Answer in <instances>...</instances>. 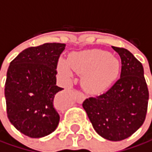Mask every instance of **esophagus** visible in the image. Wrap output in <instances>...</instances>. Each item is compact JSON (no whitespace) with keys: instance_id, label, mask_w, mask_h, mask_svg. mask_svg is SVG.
<instances>
[{"instance_id":"esophagus-1","label":"esophagus","mask_w":152,"mask_h":152,"mask_svg":"<svg viewBox=\"0 0 152 152\" xmlns=\"http://www.w3.org/2000/svg\"><path fill=\"white\" fill-rule=\"evenodd\" d=\"M85 99H86V95H85L82 92L77 91V103L81 104V103H83V101H84Z\"/></svg>"}]
</instances>
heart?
Returning a JSON list of instances; mask_svg holds the SVG:
<instances>
[{
    "instance_id": "heart-1",
    "label": "heart",
    "mask_w": 152,
    "mask_h": 152,
    "mask_svg": "<svg viewBox=\"0 0 152 152\" xmlns=\"http://www.w3.org/2000/svg\"><path fill=\"white\" fill-rule=\"evenodd\" d=\"M70 67L83 75V86L89 92H99L105 89L119 73L118 60L106 51L92 49L70 55L68 63L60 60L59 71L70 77Z\"/></svg>"
}]
</instances>
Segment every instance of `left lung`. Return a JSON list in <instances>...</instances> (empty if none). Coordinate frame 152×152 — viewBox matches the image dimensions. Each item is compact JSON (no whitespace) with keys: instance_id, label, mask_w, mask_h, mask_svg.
I'll use <instances>...</instances> for the list:
<instances>
[{"instance_id":"obj_1","label":"left lung","mask_w":152,"mask_h":152,"mask_svg":"<svg viewBox=\"0 0 152 152\" xmlns=\"http://www.w3.org/2000/svg\"><path fill=\"white\" fill-rule=\"evenodd\" d=\"M121 58V75L105 93L83 103L95 132L118 142L132 135L145 121L149 90L142 64L124 48L112 47Z\"/></svg>"}]
</instances>
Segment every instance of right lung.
Returning a JSON list of instances; mask_svg holds the SVG:
<instances>
[{"label":"right lung","instance_id":"add662e5","mask_svg":"<svg viewBox=\"0 0 152 152\" xmlns=\"http://www.w3.org/2000/svg\"><path fill=\"white\" fill-rule=\"evenodd\" d=\"M66 44L45 43L24 49L10 63L4 94L7 116L13 126L30 138L55 131L59 114L55 106L57 66Z\"/></svg>","mask_w":152,"mask_h":152}]
</instances>
